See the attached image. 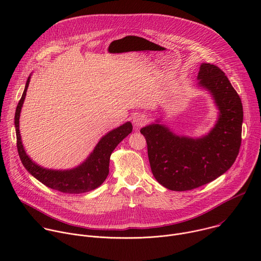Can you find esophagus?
<instances>
[{
  "label": "esophagus",
  "mask_w": 261,
  "mask_h": 261,
  "mask_svg": "<svg viewBox=\"0 0 261 261\" xmlns=\"http://www.w3.org/2000/svg\"><path fill=\"white\" fill-rule=\"evenodd\" d=\"M147 121H148L147 117L145 115H142V114H136L133 117V125L136 128H139V127L143 126Z\"/></svg>",
  "instance_id": "34e87169"
}]
</instances>
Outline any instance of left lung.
Here are the masks:
<instances>
[{
  "mask_svg": "<svg viewBox=\"0 0 261 261\" xmlns=\"http://www.w3.org/2000/svg\"><path fill=\"white\" fill-rule=\"evenodd\" d=\"M197 81L219 110L208 133L199 137L179 135L162 118L140 129L154 177L172 191L192 190L216 179L232 166L240 151L244 114L237 91L215 65L202 63Z\"/></svg>",
  "mask_w": 261,
  "mask_h": 261,
  "instance_id": "left-lung-1",
  "label": "left lung"
}]
</instances>
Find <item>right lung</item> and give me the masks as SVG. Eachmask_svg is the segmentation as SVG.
I'll return each mask as SVG.
<instances>
[{
  "label": "right lung",
  "mask_w": 261,
  "mask_h": 261,
  "mask_svg": "<svg viewBox=\"0 0 261 261\" xmlns=\"http://www.w3.org/2000/svg\"><path fill=\"white\" fill-rule=\"evenodd\" d=\"M31 76L32 74L28 77L14 117L17 151L22 165L30 174L54 190L70 194H80L95 190L106 179L109 173L110 155L114 152L117 145L132 132V124L130 122H126L118 128L107 132L98 141L92 153L80 165L70 169L45 168L37 164L35 161H33V159H31V157H29L22 144L19 131L20 113Z\"/></svg>",
  "instance_id": "right-lung-1"
}]
</instances>
